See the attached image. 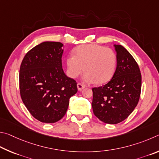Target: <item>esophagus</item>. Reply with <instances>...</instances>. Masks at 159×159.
<instances>
[{
  "label": "esophagus",
  "instance_id": "34e87169",
  "mask_svg": "<svg viewBox=\"0 0 159 159\" xmlns=\"http://www.w3.org/2000/svg\"><path fill=\"white\" fill-rule=\"evenodd\" d=\"M77 89L79 91H82L83 89L85 88V86L82 84L81 83H78V84H77Z\"/></svg>",
  "mask_w": 159,
  "mask_h": 159
}]
</instances>
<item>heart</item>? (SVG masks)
<instances>
[{
	"instance_id": "b5f03b06",
	"label": "heart",
	"mask_w": 159,
	"mask_h": 159,
	"mask_svg": "<svg viewBox=\"0 0 159 159\" xmlns=\"http://www.w3.org/2000/svg\"><path fill=\"white\" fill-rule=\"evenodd\" d=\"M69 76L76 78L84 70V81L103 84L109 81L116 67L115 52L110 48L98 44H88L75 50L74 55L66 59Z\"/></svg>"
}]
</instances>
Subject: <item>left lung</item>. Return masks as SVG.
<instances>
[{
	"instance_id": "obj_1",
	"label": "left lung",
	"mask_w": 159,
	"mask_h": 159,
	"mask_svg": "<svg viewBox=\"0 0 159 159\" xmlns=\"http://www.w3.org/2000/svg\"><path fill=\"white\" fill-rule=\"evenodd\" d=\"M116 68L112 79L102 87H94L92 108L101 121L116 124L125 120L140 99L142 77L132 55L119 44H115Z\"/></svg>"
}]
</instances>
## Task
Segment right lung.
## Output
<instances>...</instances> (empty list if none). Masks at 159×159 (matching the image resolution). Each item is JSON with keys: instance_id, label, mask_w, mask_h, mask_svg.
I'll return each instance as SVG.
<instances>
[{"instance_id": "add662e5", "label": "right lung", "mask_w": 159, "mask_h": 159, "mask_svg": "<svg viewBox=\"0 0 159 159\" xmlns=\"http://www.w3.org/2000/svg\"><path fill=\"white\" fill-rule=\"evenodd\" d=\"M63 44L44 42L27 52L19 70V89L25 106L43 123L63 117L70 97L77 92V83L62 68Z\"/></svg>"}]
</instances>
